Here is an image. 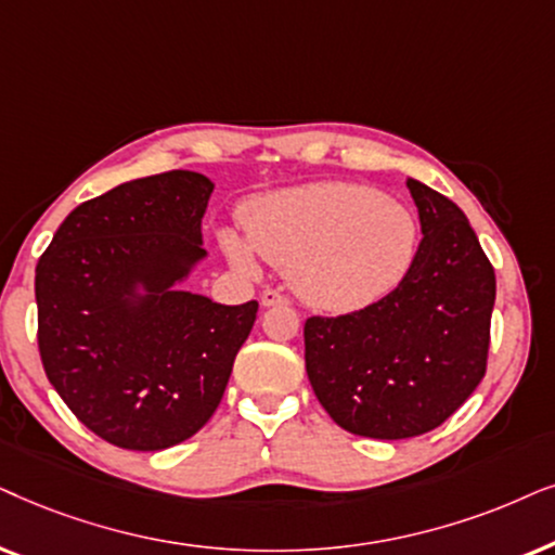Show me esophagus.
Returning <instances> with one entry per match:
<instances>
[{
    "label": "esophagus",
    "instance_id": "1",
    "mask_svg": "<svg viewBox=\"0 0 555 555\" xmlns=\"http://www.w3.org/2000/svg\"><path fill=\"white\" fill-rule=\"evenodd\" d=\"M286 299L282 292H276V289H266L263 294H261V307H279V305H286Z\"/></svg>",
    "mask_w": 555,
    "mask_h": 555
}]
</instances>
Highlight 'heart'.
<instances>
[{
  "label": "heart",
  "instance_id": "heart-1",
  "mask_svg": "<svg viewBox=\"0 0 555 555\" xmlns=\"http://www.w3.org/2000/svg\"><path fill=\"white\" fill-rule=\"evenodd\" d=\"M248 244L220 233L228 258L256 271V254L286 271L305 305L330 314L360 312L388 297L416 256L411 210L367 184L312 182L256 197L243 210Z\"/></svg>",
  "mask_w": 555,
  "mask_h": 555
}]
</instances>
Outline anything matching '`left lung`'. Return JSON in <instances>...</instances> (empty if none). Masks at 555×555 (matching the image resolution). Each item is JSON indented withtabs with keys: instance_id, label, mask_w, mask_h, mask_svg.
I'll return each instance as SVG.
<instances>
[{
	"instance_id": "left-lung-1",
	"label": "left lung",
	"mask_w": 555,
	"mask_h": 555,
	"mask_svg": "<svg viewBox=\"0 0 555 555\" xmlns=\"http://www.w3.org/2000/svg\"><path fill=\"white\" fill-rule=\"evenodd\" d=\"M421 238L403 282L360 312L312 317L305 360L317 401L345 431L411 439L452 416L485 378L494 271L449 197L405 180Z\"/></svg>"
}]
</instances>
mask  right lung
Wrapping results in <instances>:
<instances>
[{"instance_id": "right-lung-1", "label": "right lung", "mask_w": 555, "mask_h": 555, "mask_svg": "<svg viewBox=\"0 0 555 555\" xmlns=\"http://www.w3.org/2000/svg\"><path fill=\"white\" fill-rule=\"evenodd\" d=\"M212 180L142 177L78 205L35 269L37 345L48 380L95 437L159 452L208 424L258 301L184 292L208 258Z\"/></svg>"}]
</instances>
